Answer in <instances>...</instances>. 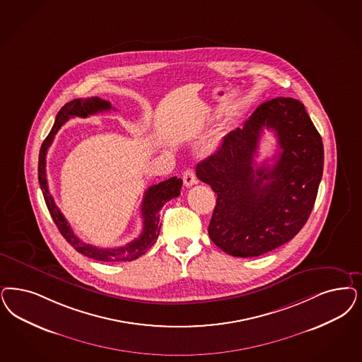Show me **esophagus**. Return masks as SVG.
<instances>
[{"mask_svg":"<svg viewBox=\"0 0 362 362\" xmlns=\"http://www.w3.org/2000/svg\"><path fill=\"white\" fill-rule=\"evenodd\" d=\"M183 182H185V185H186V187H191V186H194L195 183H197V176H195V173L192 171V170H186L185 173H183Z\"/></svg>","mask_w":362,"mask_h":362,"instance_id":"34e87169","label":"esophagus"}]
</instances>
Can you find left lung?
I'll return each instance as SVG.
<instances>
[{"instance_id":"left-lung-1","label":"left lung","mask_w":362,"mask_h":362,"mask_svg":"<svg viewBox=\"0 0 362 362\" xmlns=\"http://www.w3.org/2000/svg\"><path fill=\"white\" fill-rule=\"evenodd\" d=\"M263 127L275 132L280 151L273 165L257 166ZM322 171V139L305 105L293 98L263 103L197 165V176L216 194L209 225L212 242L240 258L285 245L309 219Z\"/></svg>"}]
</instances>
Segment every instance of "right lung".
<instances>
[{"mask_svg": "<svg viewBox=\"0 0 362 362\" xmlns=\"http://www.w3.org/2000/svg\"><path fill=\"white\" fill-rule=\"evenodd\" d=\"M113 110L111 107V103L107 100L100 99V98H88V99H75L69 103H66L63 108L59 111L54 124L52 127V131L47 139L44 140L41 148H40V155H38V183L42 191L44 199L47 203V207L50 212V216L53 222L57 226L59 231L62 235L65 238V240L80 254L86 255L88 258H92L95 261H101V262H129L137 259L143 254L147 252V250L156 242L160 233V209L168 202V200L177 198L180 195V188H182V179H177L176 176L170 177L164 180L159 185L151 186L143 197L141 202V218H143V230L141 234L132 242L127 243L123 247H115V249H103V247H96L89 243L83 242L80 238L75 235L72 231L71 226L64 218L63 214L56 206L53 197L50 195L49 188H48V180H47V152L54 139V135L57 131L62 128V125L68 122L71 117H88L95 113L103 112V111H110Z\"/></svg>", "mask_w": 362, "mask_h": 362, "instance_id": "right-lung-1", "label": "right lung"}]
</instances>
